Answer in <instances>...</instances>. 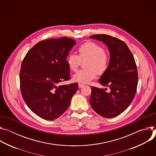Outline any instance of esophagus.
I'll return each instance as SVG.
<instances>
[{"label":"esophagus","mask_w":156,"mask_h":156,"mask_svg":"<svg viewBox=\"0 0 156 156\" xmlns=\"http://www.w3.org/2000/svg\"><path fill=\"white\" fill-rule=\"evenodd\" d=\"M84 86V84L83 83H79V88H82Z\"/></svg>","instance_id":"obj_1"}]
</instances>
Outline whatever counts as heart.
I'll return each mask as SVG.
<instances>
[{
    "label": "heart",
    "instance_id": "b5f03b06",
    "mask_svg": "<svg viewBox=\"0 0 156 156\" xmlns=\"http://www.w3.org/2000/svg\"><path fill=\"white\" fill-rule=\"evenodd\" d=\"M79 56L69 53L66 58V62L70 70L76 71L81 61L87 60L84 63L85 69L77 72L73 77L75 81L89 83L97 74L104 73L108 68L109 58L101 46L92 41L82 44L78 48Z\"/></svg>",
    "mask_w": 156,
    "mask_h": 156
}]
</instances>
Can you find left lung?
I'll return each mask as SVG.
<instances>
[{
    "mask_svg": "<svg viewBox=\"0 0 156 156\" xmlns=\"http://www.w3.org/2000/svg\"><path fill=\"white\" fill-rule=\"evenodd\" d=\"M102 41L110 52V61L106 71L98 82L107 89L92 87L90 105L99 115L113 118L123 113L131 104L137 85V67L133 54L126 44L107 34H95L89 37Z\"/></svg>",
    "mask_w": 156,
    "mask_h": 156,
    "instance_id": "obj_1",
    "label": "left lung"
}]
</instances>
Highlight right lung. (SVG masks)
Instances as JSON below:
<instances>
[{
  "instance_id": "right-lung-1",
  "label": "right lung",
  "mask_w": 156,
  "mask_h": 156,
  "mask_svg": "<svg viewBox=\"0 0 156 156\" xmlns=\"http://www.w3.org/2000/svg\"><path fill=\"white\" fill-rule=\"evenodd\" d=\"M76 44L72 38L38 42L24 58L20 73V90L28 108L38 116L53 120L68 108L78 83L61 85L70 79L66 58Z\"/></svg>"
}]
</instances>
